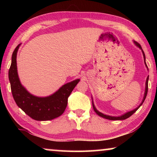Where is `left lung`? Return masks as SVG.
Segmentation results:
<instances>
[{
    "instance_id": "8db88e82",
    "label": "left lung",
    "mask_w": 157,
    "mask_h": 157,
    "mask_svg": "<svg viewBox=\"0 0 157 157\" xmlns=\"http://www.w3.org/2000/svg\"><path fill=\"white\" fill-rule=\"evenodd\" d=\"M135 44L138 47H139L140 49L142 50V48L140 46V45L138 43V42L134 41ZM142 52H143V57H144V59H145V66H147H147L146 64V62H145V53L143 52V50H142ZM148 79H149V77L147 78V80H146V84H145V95H144V98H143V102H141V104H140L139 107H138L136 109H135L132 110L131 111H129V112H127L125 114H124V115L121 116H119V117H113V116H107V115H105V114H103L102 113H100V111H98L96 109H95V106L94 105V102H93V107H94V109L95 111V112L96 113L98 116H100L101 117H102V118H106V119H108V120H111V121H118V120H124V119H127V118H129V117L131 116L133 113H134L136 111L139 109V108L140 107V106L142 105V104L144 102L145 100V98L147 96V91H148Z\"/></svg>"
}]
</instances>
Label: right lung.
I'll list each match as a JSON object with an SVG mask.
<instances>
[{
    "label": "right lung",
    "mask_w": 157,
    "mask_h": 157,
    "mask_svg": "<svg viewBox=\"0 0 157 157\" xmlns=\"http://www.w3.org/2000/svg\"><path fill=\"white\" fill-rule=\"evenodd\" d=\"M20 44L14 49L12 63L9 69V79L14 100L18 107L34 120L50 121L64 112L68 98L79 81L78 79L62 86L54 94L46 98L34 96L26 91L18 79L17 67V54Z\"/></svg>",
    "instance_id": "obj_1"
}]
</instances>
